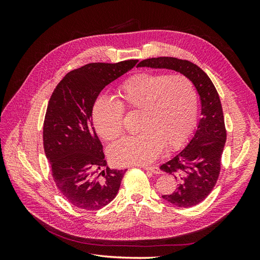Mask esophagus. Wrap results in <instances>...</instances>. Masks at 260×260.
<instances>
[{"instance_id": "esophagus-1", "label": "esophagus", "mask_w": 260, "mask_h": 260, "mask_svg": "<svg viewBox=\"0 0 260 260\" xmlns=\"http://www.w3.org/2000/svg\"><path fill=\"white\" fill-rule=\"evenodd\" d=\"M143 169H145V170H147V171H151V172H153V174H156V175L160 174V170H159V168H158V167H156V166H152V167H143Z\"/></svg>"}]
</instances>
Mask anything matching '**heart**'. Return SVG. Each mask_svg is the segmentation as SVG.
<instances>
[{"instance_id":"1","label":"heart","mask_w":260,"mask_h":260,"mask_svg":"<svg viewBox=\"0 0 260 260\" xmlns=\"http://www.w3.org/2000/svg\"><path fill=\"white\" fill-rule=\"evenodd\" d=\"M117 99L100 95L92 119L99 136L112 141L121 135L123 111L140 113L139 135L118 140L108 149L109 158L119 166L151 162L164 145L167 149L181 147L195 127L199 98L184 75L138 74L120 86Z\"/></svg>"}]
</instances>
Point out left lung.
Here are the masks:
<instances>
[{
  "label": "left lung",
  "mask_w": 260,
  "mask_h": 260,
  "mask_svg": "<svg viewBox=\"0 0 260 260\" xmlns=\"http://www.w3.org/2000/svg\"><path fill=\"white\" fill-rule=\"evenodd\" d=\"M139 67L171 69L186 76L201 99V119L187 145L160 169L174 175L178 187L162 199L178 207H192L205 200L214 188L226 139L224 118L218 92L209 77L193 62L176 57L147 58Z\"/></svg>",
  "instance_id": "1"
}]
</instances>
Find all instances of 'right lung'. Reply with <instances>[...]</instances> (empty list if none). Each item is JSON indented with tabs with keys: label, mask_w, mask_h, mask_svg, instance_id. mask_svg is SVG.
<instances>
[{
	"label": "right lung",
	"mask_w": 260,
	"mask_h": 260,
	"mask_svg": "<svg viewBox=\"0 0 260 260\" xmlns=\"http://www.w3.org/2000/svg\"><path fill=\"white\" fill-rule=\"evenodd\" d=\"M139 60L91 62L68 73L55 88L43 124V146L55 184L74 206L98 210L118 193L125 170L108 168L92 121V109L107 84Z\"/></svg>",
	"instance_id": "1"
}]
</instances>
